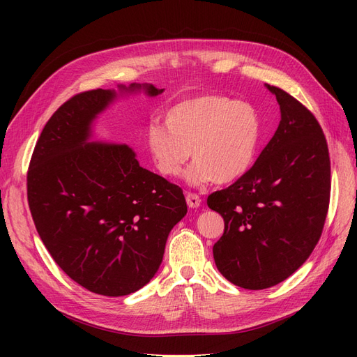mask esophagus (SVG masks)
Returning <instances> with one entry per match:
<instances>
[{
	"mask_svg": "<svg viewBox=\"0 0 357 357\" xmlns=\"http://www.w3.org/2000/svg\"><path fill=\"white\" fill-rule=\"evenodd\" d=\"M186 201H188V205L190 208H198L199 205L202 204V199L199 195H197V193H188L186 195Z\"/></svg>",
	"mask_w": 357,
	"mask_h": 357,
	"instance_id": "obj_1",
	"label": "esophagus"
}]
</instances>
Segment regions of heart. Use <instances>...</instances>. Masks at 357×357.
<instances>
[{"label": "heart", "mask_w": 357, "mask_h": 357, "mask_svg": "<svg viewBox=\"0 0 357 357\" xmlns=\"http://www.w3.org/2000/svg\"><path fill=\"white\" fill-rule=\"evenodd\" d=\"M164 123L150 125L147 144L160 174L178 176L193 155L192 185H225L252 168L262 139L255 107L219 93L190 96L167 110Z\"/></svg>", "instance_id": "b5f03b06"}]
</instances>
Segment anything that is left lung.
Returning <instances> with one entry per match:
<instances>
[{"label": "left lung", "instance_id": "1", "mask_svg": "<svg viewBox=\"0 0 357 357\" xmlns=\"http://www.w3.org/2000/svg\"><path fill=\"white\" fill-rule=\"evenodd\" d=\"M268 89L282 112L274 137L247 174L207 198L225 220L213 247L215 266L250 290L282 283L307 261L331 198L329 150L317 119L286 91Z\"/></svg>", "mask_w": 357, "mask_h": 357}]
</instances>
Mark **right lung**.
Here are the masks:
<instances>
[{
    "label": "right lung",
    "mask_w": 357,
    "mask_h": 357,
    "mask_svg": "<svg viewBox=\"0 0 357 357\" xmlns=\"http://www.w3.org/2000/svg\"><path fill=\"white\" fill-rule=\"evenodd\" d=\"M142 88L162 92L152 84L129 91ZM113 98V91L80 92L52 114L29 160L26 190L37 232L62 271L93 294L123 296L156 274L188 205L181 188L138 165L132 149L86 143L91 122Z\"/></svg>",
    "instance_id": "add662e5"
}]
</instances>
